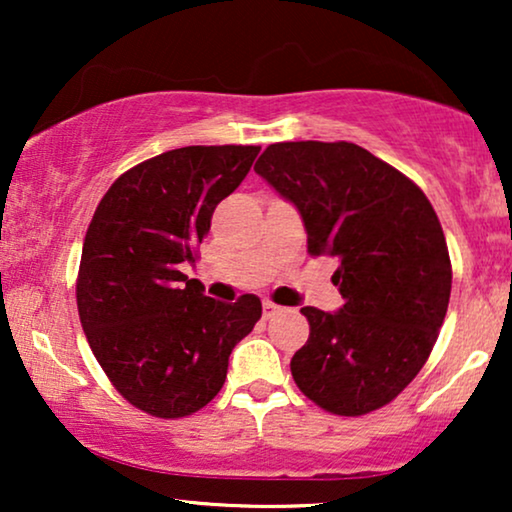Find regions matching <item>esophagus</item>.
Wrapping results in <instances>:
<instances>
[{"label":"esophagus","mask_w":512,"mask_h":512,"mask_svg":"<svg viewBox=\"0 0 512 512\" xmlns=\"http://www.w3.org/2000/svg\"><path fill=\"white\" fill-rule=\"evenodd\" d=\"M282 310H284V307H279V305H275V303H270V300H265V303H263V317H265V319L275 317V314H279Z\"/></svg>","instance_id":"34e87169"}]
</instances>
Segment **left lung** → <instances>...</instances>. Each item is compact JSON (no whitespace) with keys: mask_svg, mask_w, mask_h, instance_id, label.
I'll list each match as a JSON object with an SVG mask.
<instances>
[{"mask_svg":"<svg viewBox=\"0 0 512 512\" xmlns=\"http://www.w3.org/2000/svg\"><path fill=\"white\" fill-rule=\"evenodd\" d=\"M254 170L303 216L307 251L338 258L345 305L300 310L310 338L293 354V380L333 415L382 408L422 370L450 303V254L431 202L352 142L270 144Z\"/></svg>","mask_w":512,"mask_h":512,"instance_id":"1","label":"left lung"}]
</instances>
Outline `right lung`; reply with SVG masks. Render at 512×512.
I'll return each mask as SVG.
<instances>
[{"mask_svg":"<svg viewBox=\"0 0 512 512\" xmlns=\"http://www.w3.org/2000/svg\"><path fill=\"white\" fill-rule=\"evenodd\" d=\"M258 151L184 146L144 160L111 184L88 226L76 279L83 333L118 394L153 417L205 408L261 319L254 293L221 303L181 272Z\"/></svg>","mask_w":512,"mask_h":512,"instance_id":"right-lung-1","label":"right lung"}]
</instances>
